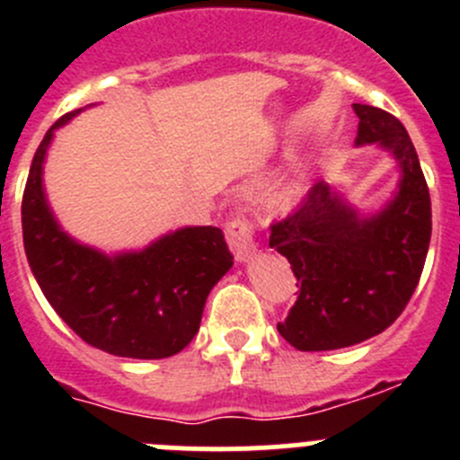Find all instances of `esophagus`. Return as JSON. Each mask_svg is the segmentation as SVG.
Masks as SVG:
<instances>
[{
    "label": "esophagus",
    "mask_w": 460,
    "mask_h": 460,
    "mask_svg": "<svg viewBox=\"0 0 460 460\" xmlns=\"http://www.w3.org/2000/svg\"><path fill=\"white\" fill-rule=\"evenodd\" d=\"M226 240L238 262H247L258 253L256 240H253V226L247 217H234L226 225Z\"/></svg>",
    "instance_id": "1"
}]
</instances>
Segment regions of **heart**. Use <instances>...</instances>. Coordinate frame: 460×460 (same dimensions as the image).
Segmentation results:
<instances>
[{"label":"heart","instance_id":"obj_1","mask_svg":"<svg viewBox=\"0 0 460 460\" xmlns=\"http://www.w3.org/2000/svg\"><path fill=\"white\" fill-rule=\"evenodd\" d=\"M307 173L298 171V173L289 175V178H285L282 182H278L276 187L267 193L264 207H267V211L273 213V216H287V213H291L300 202H303V198L307 196Z\"/></svg>","mask_w":460,"mask_h":460}]
</instances>
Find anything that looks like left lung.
<instances>
[{
	"instance_id": "obj_1",
	"label": "left lung",
	"mask_w": 460,
	"mask_h": 460,
	"mask_svg": "<svg viewBox=\"0 0 460 460\" xmlns=\"http://www.w3.org/2000/svg\"><path fill=\"white\" fill-rule=\"evenodd\" d=\"M356 146L376 144L396 160L401 180L376 213H360L327 182L271 225L269 247L298 278L300 296L278 332L300 351H329L378 336L410 303L431 238L429 189L405 127L376 106L354 104Z\"/></svg>"
}]
</instances>
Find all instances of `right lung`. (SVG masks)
<instances>
[{"mask_svg": "<svg viewBox=\"0 0 460 460\" xmlns=\"http://www.w3.org/2000/svg\"><path fill=\"white\" fill-rule=\"evenodd\" d=\"M80 111L59 118L32 157L22 200L31 271L50 307L91 347L122 358H169L193 341L208 291L234 256L217 226H184L113 256L71 238L46 200L44 162L55 131Z\"/></svg>", "mask_w": 460, "mask_h": 460, "instance_id": "add662e5", "label": "right lung"}]
</instances>
